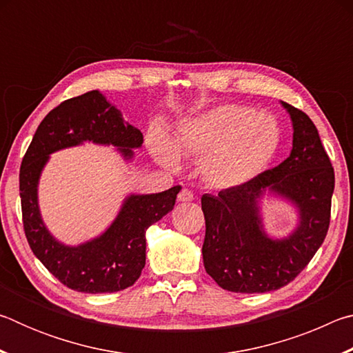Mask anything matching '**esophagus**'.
<instances>
[{
    "label": "esophagus",
    "instance_id": "obj_1",
    "mask_svg": "<svg viewBox=\"0 0 353 353\" xmlns=\"http://www.w3.org/2000/svg\"><path fill=\"white\" fill-rule=\"evenodd\" d=\"M193 199H194V194L187 188H183L177 196V201H181V202H191Z\"/></svg>",
    "mask_w": 353,
    "mask_h": 353
}]
</instances>
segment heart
<instances>
[{"label":"heart","instance_id":"obj_1","mask_svg":"<svg viewBox=\"0 0 353 353\" xmlns=\"http://www.w3.org/2000/svg\"><path fill=\"white\" fill-rule=\"evenodd\" d=\"M282 146V128L270 113L241 104H223L179 124L174 143L162 129L149 135L160 163L174 168L179 154L199 159V174L219 190L238 188L270 168Z\"/></svg>","mask_w":353,"mask_h":353}]
</instances>
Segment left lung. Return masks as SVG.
Listing matches in <instances>:
<instances>
[{"instance_id":"left-lung-1","label":"left lung","mask_w":353,"mask_h":353,"mask_svg":"<svg viewBox=\"0 0 353 353\" xmlns=\"http://www.w3.org/2000/svg\"><path fill=\"white\" fill-rule=\"evenodd\" d=\"M292 121L290 157L254 182L201 198L205 218L202 259L208 276L232 292L276 291L294 280L324 243L334 171L307 113L283 103ZM266 190L290 200L299 223L288 237L264 232L259 199Z\"/></svg>"}]
</instances>
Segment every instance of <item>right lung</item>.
<instances>
[{
  "instance_id": "1",
  "label": "right lung",
  "mask_w": 353,
  "mask_h": 353,
  "mask_svg": "<svg viewBox=\"0 0 353 353\" xmlns=\"http://www.w3.org/2000/svg\"><path fill=\"white\" fill-rule=\"evenodd\" d=\"M92 141L112 145L126 160L143 135L98 90L59 104L43 118L23 157L20 198L23 227L34 255L52 276L81 292H117L139 280L146 263V230L176 204L181 185L162 193L129 194L104 234L79 246H67L50 234L39 208V179L50 154Z\"/></svg>"
}]
</instances>
